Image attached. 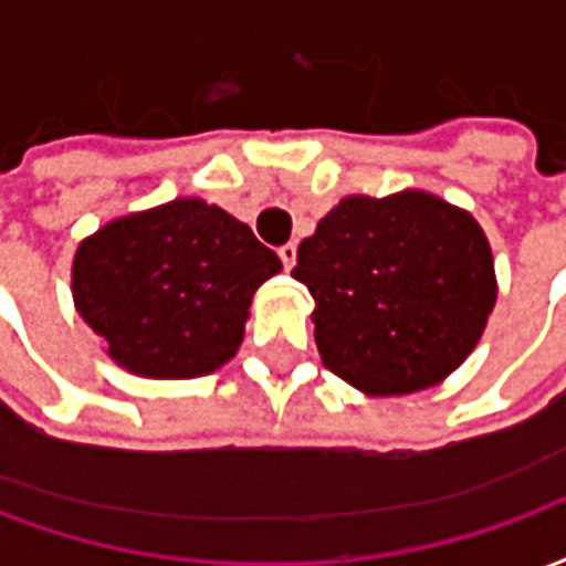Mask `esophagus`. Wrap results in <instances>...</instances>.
I'll return each mask as SVG.
<instances>
[{"instance_id": "1", "label": "esophagus", "mask_w": 566, "mask_h": 566, "mask_svg": "<svg viewBox=\"0 0 566 566\" xmlns=\"http://www.w3.org/2000/svg\"><path fill=\"white\" fill-rule=\"evenodd\" d=\"M279 258H282L284 270H294V263H296V245H294V242H287V245L279 248Z\"/></svg>"}]
</instances>
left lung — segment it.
I'll return each mask as SVG.
<instances>
[{"label": "left lung", "mask_w": 566, "mask_h": 566, "mask_svg": "<svg viewBox=\"0 0 566 566\" xmlns=\"http://www.w3.org/2000/svg\"><path fill=\"white\" fill-rule=\"evenodd\" d=\"M324 367L369 397L449 379L497 303L485 230L427 190L339 199L300 242Z\"/></svg>", "instance_id": "1"}]
</instances>
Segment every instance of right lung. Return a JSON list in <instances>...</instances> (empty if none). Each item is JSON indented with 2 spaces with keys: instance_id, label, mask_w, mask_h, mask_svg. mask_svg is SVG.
Masks as SVG:
<instances>
[{
  "instance_id": "obj_1",
  "label": "right lung",
  "mask_w": 566,
  "mask_h": 566,
  "mask_svg": "<svg viewBox=\"0 0 566 566\" xmlns=\"http://www.w3.org/2000/svg\"><path fill=\"white\" fill-rule=\"evenodd\" d=\"M282 260L221 206L178 197L87 235L72 300L105 355L145 379H199L239 352L258 287Z\"/></svg>"
}]
</instances>
